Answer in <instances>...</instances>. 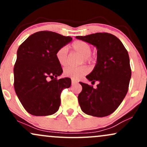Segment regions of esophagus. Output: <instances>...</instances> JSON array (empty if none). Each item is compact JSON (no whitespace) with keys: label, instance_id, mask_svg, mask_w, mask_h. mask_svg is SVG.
I'll list each match as a JSON object with an SVG mask.
<instances>
[{"label":"esophagus","instance_id":"esophagus-1","mask_svg":"<svg viewBox=\"0 0 147 147\" xmlns=\"http://www.w3.org/2000/svg\"><path fill=\"white\" fill-rule=\"evenodd\" d=\"M77 83H78V82H77V80H75V79H72V85H74V84H77Z\"/></svg>","mask_w":147,"mask_h":147}]
</instances>
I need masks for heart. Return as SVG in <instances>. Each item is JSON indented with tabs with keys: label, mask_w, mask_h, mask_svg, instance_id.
<instances>
[{
	"label": "heart",
	"mask_w": 147,
	"mask_h": 147,
	"mask_svg": "<svg viewBox=\"0 0 147 147\" xmlns=\"http://www.w3.org/2000/svg\"><path fill=\"white\" fill-rule=\"evenodd\" d=\"M72 51L83 57L82 61L92 63L95 61V57L91 55L92 48L90 45L83 41H76L71 45ZM57 61L61 66H66L69 62L68 50L66 46L60 48L56 52ZM88 68L86 65L79 67H68L64 69L63 75L73 79H79L88 72Z\"/></svg>",
	"instance_id": "obj_1"
}]
</instances>
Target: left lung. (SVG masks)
Wrapping results in <instances>:
<instances>
[{"label": "left lung", "mask_w": 147, "mask_h": 147, "mask_svg": "<svg viewBox=\"0 0 147 147\" xmlns=\"http://www.w3.org/2000/svg\"><path fill=\"white\" fill-rule=\"evenodd\" d=\"M97 48V63L86 76L90 82H99L96 88L79 82L82 91L78 101L84 113L102 117L114 112L129 90L131 70L127 50L119 38L109 33L76 36Z\"/></svg>", "instance_id": "8db88e82"}]
</instances>
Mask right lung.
<instances>
[{
  "mask_svg": "<svg viewBox=\"0 0 147 147\" xmlns=\"http://www.w3.org/2000/svg\"><path fill=\"white\" fill-rule=\"evenodd\" d=\"M72 40L53 32L41 31L30 35L18 48L14 68V89L30 114L46 116L59 110L61 92L71 86V79H57L63 70L56 52Z\"/></svg>",
  "mask_w": 147,
  "mask_h": 147,
  "instance_id": "obj_1",
  "label": "right lung"
}]
</instances>
